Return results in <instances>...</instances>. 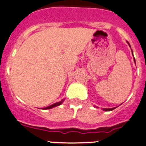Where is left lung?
Masks as SVG:
<instances>
[{
  "label": "left lung",
  "instance_id": "obj_1",
  "mask_svg": "<svg viewBox=\"0 0 146 146\" xmlns=\"http://www.w3.org/2000/svg\"><path fill=\"white\" fill-rule=\"evenodd\" d=\"M127 43H128V44L129 45V42H127ZM129 46H130V45H129ZM130 48H131V46H130ZM132 54H133V52H132ZM134 60H135V59L134 58ZM115 108H102V110H103V111H113V109H115Z\"/></svg>",
  "mask_w": 146,
  "mask_h": 146
}]
</instances>
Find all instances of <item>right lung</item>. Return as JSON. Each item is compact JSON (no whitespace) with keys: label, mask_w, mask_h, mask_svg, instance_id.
I'll return each instance as SVG.
<instances>
[{"label":"right lung","mask_w":146,"mask_h":146,"mask_svg":"<svg viewBox=\"0 0 146 146\" xmlns=\"http://www.w3.org/2000/svg\"><path fill=\"white\" fill-rule=\"evenodd\" d=\"M63 101H64V100H61V101H60V102H56V103H54V104L52 105V106H48V107H46V108H44V109H51V108H54V107H56V106H60V105H61L62 103V102H63Z\"/></svg>","instance_id":"right-lung-1"}]
</instances>
